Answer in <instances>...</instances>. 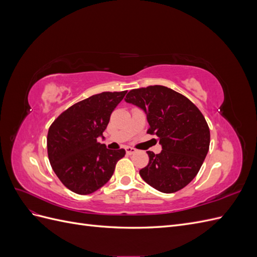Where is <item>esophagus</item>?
I'll list each match as a JSON object with an SVG mask.
<instances>
[{
    "instance_id": "1",
    "label": "esophagus",
    "mask_w": 257,
    "mask_h": 257,
    "mask_svg": "<svg viewBox=\"0 0 257 257\" xmlns=\"http://www.w3.org/2000/svg\"><path fill=\"white\" fill-rule=\"evenodd\" d=\"M125 151L127 154H134L136 152V149H134V148H132V147H127Z\"/></svg>"
}]
</instances>
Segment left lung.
<instances>
[{
    "label": "left lung",
    "instance_id": "8db88e82",
    "mask_svg": "<svg viewBox=\"0 0 257 257\" xmlns=\"http://www.w3.org/2000/svg\"><path fill=\"white\" fill-rule=\"evenodd\" d=\"M125 102L147 113V133L160 138L162 151H148L149 163L139 175L152 188L175 193L198 174L209 150L210 131L203 113L191 100L164 85L131 90Z\"/></svg>",
    "mask_w": 257,
    "mask_h": 257
}]
</instances>
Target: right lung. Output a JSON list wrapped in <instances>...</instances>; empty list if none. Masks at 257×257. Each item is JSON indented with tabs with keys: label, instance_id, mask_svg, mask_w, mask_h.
Masks as SVG:
<instances>
[{
	"label": "right lung",
	"instance_id": "right-lung-1",
	"mask_svg": "<svg viewBox=\"0 0 257 257\" xmlns=\"http://www.w3.org/2000/svg\"><path fill=\"white\" fill-rule=\"evenodd\" d=\"M126 91L102 92L74 104L52 122L47 135L50 165L68 190L88 195L111 178L125 150L97 142Z\"/></svg>",
	"mask_w": 257,
	"mask_h": 257
}]
</instances>
